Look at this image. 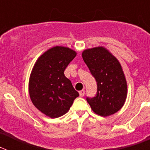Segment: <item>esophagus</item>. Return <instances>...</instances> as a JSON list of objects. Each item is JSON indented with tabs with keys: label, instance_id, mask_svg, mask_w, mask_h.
I'll list each match as a JSON object with an SVG mask.
<instances>
[{
	"label": "esophagus",
	"instance_id": "esophagus-1",
	"mask_svg": "<svg viewBox=\"0 0 150 150\" xmlns=\"http://www.w3.org/2000/svg\"><path fill=\"white\" fill-rule=\"evenodd\" d=\"M79 96L80 97H83L85 95V90H82L79 92Z\"/></svg>",
	"mask_w": 150,
	"mask_h": 150
}]
</instances>
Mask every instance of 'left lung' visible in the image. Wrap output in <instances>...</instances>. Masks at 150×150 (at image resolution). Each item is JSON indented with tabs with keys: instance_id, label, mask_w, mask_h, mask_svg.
Returning a JSON list of instances; mask_svg holds the SVG:
<instances>
[{
	"instance_id": "left-lung-1",
	"label": "left lung",
	"mask_w": 150,
	"mask_h": 150,
	"mask_svg": "<svg viewBox=\"0 0 150 150\" xmlns=\"http://www.w3.org/2000/svg\"><path fill=\"white\" fill-rule=\"evenodd\" d=\"M82 56L98 87L95 97H87V102L99 116L114 114L124 105L128 91L120 62L103 46L84 50Z\"/></svg>"
}]
</instances>
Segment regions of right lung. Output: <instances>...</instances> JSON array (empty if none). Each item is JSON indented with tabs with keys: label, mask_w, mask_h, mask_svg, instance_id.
I'll list each match as a JSON object with an SVG mask.
<instances>
[{
	"label": "right lung",
	"mask_w": 150,
	"mask_h": 150,
	"mask_svg": "<svg viewBox=\"0 0 150 150\" xmlns=\"http://www.w3.org/2000/svg\"><path fill=\"white\" fill-rule=\"evenodd\" d=\"M76 55L71 49L57 46L45 52L34 64L29 79V95L33 104L49 117L65 114L79 96L64 74Z\"/></svg>",
	"instance_id": "obj_1"
}]
</instances>
